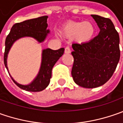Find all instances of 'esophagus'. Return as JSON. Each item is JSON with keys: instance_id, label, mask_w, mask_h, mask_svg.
<instances>
[{"instance_id": "1", "label": "esophagus", "mask_w": 123, "mask_h": 123, "mask_svg": "<svg viewBox=\"0 0 123 123\" xmlns=\"http://www.w3.org/2000/svg\"><path fill=\"white\" fill-rule=\"evenodd\" d=\"M64 53H66V54H68V53H70V49L69 48L68 46H66L65 48V50H64Z\"/></svg>"}]
</instances>
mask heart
I'll use <instances>...</instances> for the list:
<instances>
[{"label": "heart", "instance_id": "heart-1", "mask_svg": "<svg viewBox=\"0 0 123 123\" xmlns=\"http://www.w3.org/2000/svg\"><path fill=\"white\" fill-rule=\"evenodd\" d=\"M95 26L90 21H68L60 29L62 36L67 38L73 37L78 43H86L95 35Z\"/></svg>", "mask_w": 123, "mask_h": 123}]
</instances>
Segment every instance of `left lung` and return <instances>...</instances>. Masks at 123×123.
Returning <instances> with one entry per match:
<instances>
[{
	"label": "left lung",
	"mask_w": 123,
	"mask_h": 123,
	"mask_svg": "<svg viewBox=\"0 0 123 123\" xmlns=\"http://www.w3.org/2000/svg\"><path fill=\"white\" fill-rule=\"evenodd\" d=\"M100 28L98 35L86 43L73 44L72 76L81 87H99L111 78L119 62V35L110 18L91 15Z\"/></svg>",
	"instance_id": "1"
}]
</instances>
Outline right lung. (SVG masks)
Returning <instances> with one entry per match:
<instances>
[{"instance_id":"right-lung-1","label":"right lung","mask_w":123,"mask_h":123,"mask_svg":"<svg viewBox=\"0 0 123 123\" xmlns=\"http://www.w3.org/2000/svg\"><path fill=\"white\" fill-rule=\"evenodd\" d=\"M47 16H44L16 23L13 25L5 40L4 64L7 70H8L7 66V54L13 43L18 39L26 36L34 37L39 42H43L47 36V33H49V30H47ZM42 52V62L40 72L37 77L29 85L23 86L16 82L11 77L16 86L22 90L29 92H40L44 90L49 84L53 67L60 57L64 54V49L61 48L55 50L47 49L44 50Z\"/></svg>"}]
</instances>
